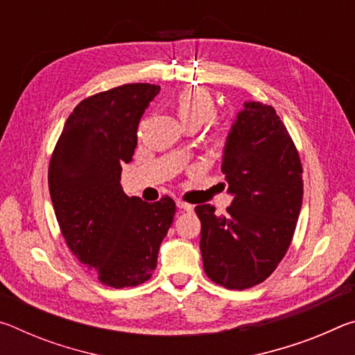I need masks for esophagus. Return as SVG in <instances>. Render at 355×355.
<instances>
[{
    "label": "esophagus",
    "instance_id": "esophagus-1",
    "mask_svg": "<svg viewBox=\"0 0 355 355\" xmlns=\"http://www.w3.org/2000/svg\"><path fill=\"white\" fill-rule=\"evenodd\" d=\"M175 203H177V208L183 209V211H192V209H194V207H192L191 203H186V202L180 200V199H177V200H175Z\"/></svg>",
    "mask_w": 355,
    "mask_h": 355
}]
</instances>
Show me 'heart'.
Returning <instances> with one entry per match:
<instances>
[{
  "mask_svg": "<svg viewBox=\"0 0 355 355\" xmlns=\"http://www.w3.org/2000/svg\"><path fill=\"white\" fill-rule=\"evenodd\" d=\"M173 107L188 131H197L203 125L213 122L218 114L214 95L203 87L184 89L173 100ZM227 142V131L219 123H213V128L207 137L208 147L213 152H220ZM180 158H184V153H180Z\"/></svg>",
  "mask_w": 355,
  "mask_h": 355,
  "instance_id": "heart-1",
  "label": "heart"
}]
</instances>
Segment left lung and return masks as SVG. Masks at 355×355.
<instances>
[{"instance_id":"8db88e82","label":"left lung","mask_w":355,"mask_h":355,"mask_svg":"<svg viewBox=\"0 0 355 355\" xmlns=\"http://www.w3.org/2000/svg\"><path fill=\"white\" fill-rule=\"evenodd\" d=\"M220 171L235 196L227 214L197 205L205 274L228 290L266 280L285 257L302 207L299 152L272 106L244 103L227 137Z\"/></svg>"}]
</instances>
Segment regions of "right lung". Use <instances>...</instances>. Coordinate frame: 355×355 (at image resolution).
Here are the masks:
<instances>
[{"label": "right lung", "mask_w": 355, "mask_h": 355, "mask_svg": "<svg viewBox=\"0 0 355 355\" xmlns=\"http://www.w3.org/2000/svg\"><path fill=\"white\" fill-rule=\"evenodd\" d=\"M158 94L156 84L133 83L84 98L65 122L48 167L65 243L106 286H137L152 277L175 214L169 196L148 203L120 186L122 164L137 146V125Z\"/></svg>", "instance_id": "obj_1"}]
</instances>
